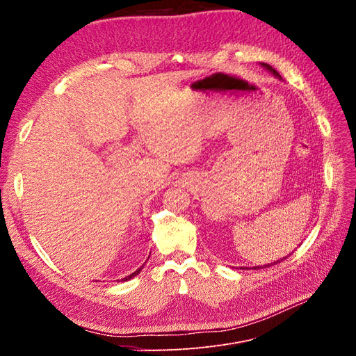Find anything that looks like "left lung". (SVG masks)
<instances>
[{"label":"left lung","instance_id":"left-lung-1","mask_svg":"<svg viewBox=\"0 0 356 356\" xmlns=\"http://www.w3.org/2000/svg\"><path fill=\"white\" fill-rule=\"evenodd\" d=\"M261 67H263V68H266L267 71H270V72H272V74L275 75V77H277V79H281V75H279V72H277V71H276V70H275L273 67H270V65H268V63H264V62H261ZM282 260H285V258H282ZM282 260H281V261H282ZM281 261H279V260H277V261H275L273 264H277V263H281ZM268 266H270V264H266V266H263V267H268ZM242 268H243V267H242ZM254 268H255V267H254ZM257 268H261V266H258Z\"/></svg>","mask_w":356,"mask_h":356}]
</instances>
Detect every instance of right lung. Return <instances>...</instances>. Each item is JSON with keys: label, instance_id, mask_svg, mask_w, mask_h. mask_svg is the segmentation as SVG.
<instances>
[{"label": "right lung", "instance_id": "add662e5", "mask_svg": "<svg viewBox=\"0 0 356 356\" xmlns=\"http://www.w3.org/2000/svg\"><path fill=\"white\" fill-rule=\"evenodd\" d=\"M148 258H149V257H148ZM143 267H144V266H143ZM143 267H139V268H138V270H135V272H134L132 275H129V276L123 277V279H122V282H123V281H129V279H132V277H135V276H136V275H138L139 272H141V270H143Z\"/></svg>", "mask_w": 356, "mask_h": 356}]
</instances>
